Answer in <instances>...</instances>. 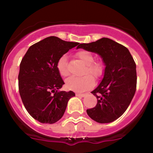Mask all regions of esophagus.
<instances>
[{"mask_svg":"<svg viewBox=\"0 0 153 153\" xmlns=\"http://www.w3.org/2000/svg\"><path fill=\"white\" fill-rule=\"evenodd\" d=\"M75 96H78V97H84V96H85V94H79V93H76V94H75Z\"/></svg>","mask_w":153,"mask_h":153,"instance_id":"1","label":"esophagus"}]
</instances>
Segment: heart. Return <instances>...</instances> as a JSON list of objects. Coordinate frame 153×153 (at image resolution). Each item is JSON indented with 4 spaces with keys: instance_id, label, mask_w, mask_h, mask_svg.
Segmentation results:
<instances>
[{
    "instance_id": "heart-1",
    "label": "heart",
    "mask_w": 153,
    "mask_h": 153,
    "mask_svg": "<svg viewBox=\"0 0 153 153\" xmlns=\"http://www.w3.org/2000/svg\"><path fill=\"white\" fill-rule=\"evenodd\" d=\"M76 57L85 64L84 73L86 75L82 77L72 76L65 82L66 88L74 91H85L94 86V79L89 74L92 75L95 78H99L102 76L104 67L102 62L94 61V54L86 50H79L76 52ZM57 69L59 75L62 77H67L70 74L68 66V59L65 54L61 56L57 62Z\"/></svg>"
}]
</instances>
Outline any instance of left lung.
<instances>
[{
    "label": "left lung",
    "mask_w": 153,
    "mask_h": 153,
    "mask_svg": "<svg viewBox=\"0 0 153 153\" xmlns=\"http://www.w3.org/2000/svg\"><path fill=\"white\" fill-rule=\"evenodd\" d=\"M78 48L99 54L106 65L102 81L91 92L97 104L86 110L88 115L99 123L114 122L125 112L136 91L134 59L127 47L108 38L79 44Z\"/></svg>",
    "instance_id": "left-lung-1"
}]
</instances>
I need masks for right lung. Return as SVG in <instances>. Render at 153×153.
Here are the masks:
<instances>
[{
  "mask_svg": "<svg viewBox=\"0 0 153 153\" xmlns=\"http://www.w3.org/2000/svg\"><path fill=\"white\" fill-rule=\"evenodd\" d=\"M78 42L57 36L47 37L29 47L20 63L19 91L26 111L43 124H54L62 117L73 91H60L64 81L57 69L59 57Z\"/></svg>",
  "mask_w": 153,
  "mask_h": 153,
  "instance_id": "obj_1",
  "label": "right lung"
}]
</instances>
